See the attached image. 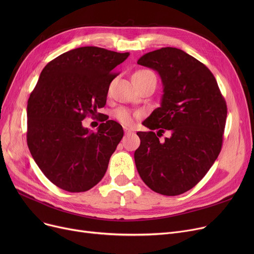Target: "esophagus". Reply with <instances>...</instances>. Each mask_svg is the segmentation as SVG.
<instances>
[{"label": "esophagus", "instance_id": "34e87169", "mask_svg": "<svg viewBox=\"0 0 254 254\" xmlns=\"http://www.w3.org/2000/svg\"><path fill=\"white\" fill-rule=\"evenodd\" d=\"M132 129L131 128H128V127H125V132L126 134H129V132H131Z\"/></svg>", "mask_w": 254, "mask_h": 254}]
</instances>
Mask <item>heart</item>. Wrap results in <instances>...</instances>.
Masks as SVG:
<instances>
[{"mask_svg":"<svg viewBox=\"0 0 254 254\" xmlns=\"http://www.w3.org/2000/svg\"><path fill=\"white\" fill-rule=\"evenodd\" d=\"M146 75H153V73L147 70H141L134 74V76H146ZM113 115L118 122H120L123 125L130 126L132 123H134V119L141 115V112H132L127 108H124V107H120V108L114 111Z\"/></svg>","mask_w":254,"mask_h":254,"instance_id":"obj_1","label":"heart"}]
</instances>
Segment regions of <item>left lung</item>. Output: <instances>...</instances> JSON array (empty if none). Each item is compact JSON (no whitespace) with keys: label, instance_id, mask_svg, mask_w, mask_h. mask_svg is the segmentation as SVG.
Here are the masks:
<instances>
[{"label":"left lung","instance_id":"1","mask_svg":"<svg viewBox=\"0 0 254 254\" xmlns=\"http://www.w3.org/2000/svg\"><path fill=\"white\" fill-rule=\"evenodd\" d=\"M138 64L161 76V107L143 122L150 131L141 140L135 163L144 183L164 195L191 190L207 174L221 150L228 108L215 77L181 49L164 47ZM167 129L169 138L159 141Z\"/></svg>","mask_w":254,"mask_h":254}]
</instances>
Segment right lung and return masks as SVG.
Wrapping results in <instances>:
<instances>
[{"mask_svg":"<svg viewBox=\"0 0 254 254\" xmlns=\"http://www.w3.org/2000/svg\"><path fill=\"white\" fill-rule=\"evenodd\" d=\"M128 52L96 46L66 51L49 62L28 101L26 141L34 161L58 188L86 191L97 185L124 137L123 127L104 119L98 131L82 120L101 115L112 80V70Z\"/></svg>","mask_w":254,"mask_h":254,"instance_id":"obj_1","label":"right lung"}]
</instances>
